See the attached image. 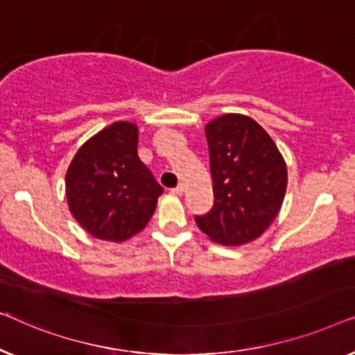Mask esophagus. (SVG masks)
<instances>
[{
	"label": "esophagus",
	"mask_w": 355,
	"mask_h": 355,
	"mask_svg": "<svg viewBox=\"0 0 355 355\" xmlns=\"http://www.w3.org/2000/svg\"><path fill=\"white\" fill-rule=\"evenodd\" d=\"M182 193H183V184L182 183L177 184L175 188L171 189V194H175V196H180V194H182Z\"/></svg>",
	"instance_id": "esophagus-1"
}]
</instances>
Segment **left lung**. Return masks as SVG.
<instances>
[{"instance_id": "8db88e82", "label": "left lung", "mask_w": 355, "mask_h": 355, "mask_svg": "<svg viewBox=\"0 0 355 355\" xmlns=\"http://www.w3.org/2000/svg\"><path fill=\"white\" fill-rule=\"evenodd\" d=\"M204 132L214 207L196 223L212 241L243 246L277 218L286 193V162L270 135L244 114H223L206 123Z\"/></svg>"}]
</instances>
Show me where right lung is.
Wrapping results in <instances>:
<instances>
[{
	"instance_id": "obj_1",
	"label": "right lung",
	"mask_w": 355,
	"mask_h": 355,
	"mask_svg": "<svg viewBox=\"0 0 355 355\" xmlns=\"http://www.w3.org/2000/svg\"><path fill=\"white\" fill-rule=\"evenodd\" d=\"M164 188L138 157V127L114 122L78 148L66 173L72 216L92 236L122 243L141 232Z\"/></svg>"
}]
</instances>
